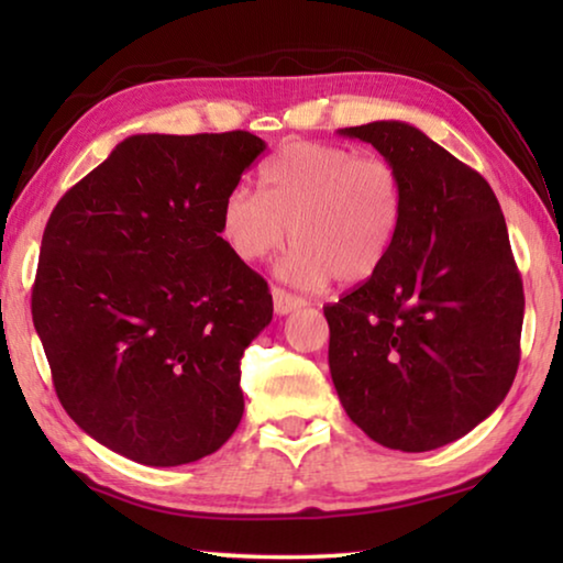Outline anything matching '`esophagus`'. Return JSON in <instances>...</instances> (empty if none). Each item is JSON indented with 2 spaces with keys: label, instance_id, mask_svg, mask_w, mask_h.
Wrapping results in <instances>:
<instances>
[{
  "label": "esophagus",
  "instance_id": "1",
  "mask_svg": "<svg viewBox=\"0 0 563 563\" xmlns=\"http://www.w3.org/2000/svg\"><path fill=\"white\" fill-rule=\"evenodd\" d=\"M271 292H273V308L278 316H290L292 310H298L305 305L302 298H298V295L292 292H285L283 288H273Z\"/></svg>",
  "mask_w": 563,
  "mask_h": 563
}]
</instances>
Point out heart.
Returning <instances> with one entry per match:
<instances>
[{
    "label": "heart",
    "mask_w": 563,
    "mask_h": 563,
    "mask_svg": "<svg viewBox=\"0 0 563 563\" xmlns=\"http://www.w3.org/2000/svg\"><path fill=\"white\" fill-rule=\"evenodd\" d=\"M261 184L263 196L241 184L223 201L221 238L235 258H271L290 228L295 247L278 273L292 285H355L383 268L405 218L402 180L389 161L290 141L263 166Z\"/></svg>",
    "instance_id": "b5f03b06"
}]
</instances>
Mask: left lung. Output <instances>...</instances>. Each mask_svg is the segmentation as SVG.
<instances>
[{"label": "left lung", "mask_w": 563, "mask_h": 563, "mask_svg": "<svg viewBox=\"0 0 563 563\" xmlns=\"http://www.w3.org/2000/svg\"><path fill=\"white\" fill-rule=\"evenodd\" d=\"M397 168L405 218L373 278L325 305L330 375L369 440L430 452L507 397L523 288L492 186L405 121L340 129Z\"/></svg>", "instance_id": "1"}]
</instances>
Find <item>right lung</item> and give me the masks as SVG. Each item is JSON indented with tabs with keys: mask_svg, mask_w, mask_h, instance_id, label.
Returning <instances> with one entry per match:
<instances>
[{
	"mask_svg": "<svg viewBox=\"0 0 563 563\" xmlns=\"http://www.w3.org/2000/svg\"><path fill=\"white\" fill-rule=\"evenodd\" d=\"M263 151L247 131L136 133L44 228L32 318L56 395L126 460L196 462L241 424V357L273 298L223 243L221 208Z\"/></svg>",
	"mask_w": 563,
	"mask_h": 563,
	"instance_id": "1",
	"label": "right lung"
}]
</instances>
